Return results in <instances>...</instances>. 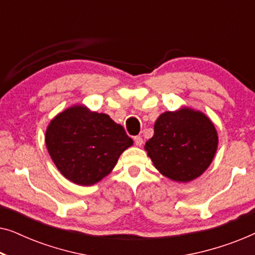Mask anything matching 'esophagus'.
I'll use <instances>...</instances> for the list:
<instances>
[{
    "mask_svg": "<svg viewBox=\"0 0 255 255\" xmlns=\"http://www.w3.org/2000/svg\"><path fill=\"white\" fill-rule=\"evenodd\" d=\"M133 140H134L135 146H139V147H140V146L144 144V140H142V138L140 137V135H137V137H134Z\"/></svg>",
    "mask_w": 255,
    "mask_h": 255,
    "instance_id": "obj_1",
    "label": "esophagus"
}]
</instances>
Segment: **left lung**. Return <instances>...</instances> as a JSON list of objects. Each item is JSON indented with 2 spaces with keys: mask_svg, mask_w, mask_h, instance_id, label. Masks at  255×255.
I'll list each match as a JSON object with an SVG mask.
<instances>
[{
  "mask_svg": "<svg viewBox=\"0 0 255 255\" xmlns=\"http://www.w3.org/2000/svg\"><path fill=\"white\" fill-rule=\"evenodd\" d=\"M217 147V130L210 118L200 110L182 107L160 115L154 134L144 148L160 174L187 183L208 169Z\"/></svg>",
  "mask_w": 255,
  "mask_h": 255,
  "instance_id": "8db88e82",
  "label": "left lung"
}]
</instances>
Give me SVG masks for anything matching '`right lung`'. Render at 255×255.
<instances>
[{"label":"right lung","instance_id":"add662e5","mask_svg":"<svg viewBox=\"0 0 255 255\" xmlns=\"http://www.w3.org/2000/svg\"><path fill=\"white\" fill-rule=\"evenodd\" d=\"M45 144L66 179L79 186H93L111 173L133 141L109 115L74 104L50 122Z\"/></svg>","mask_w":255,"mask_h":255}]
</instances>
